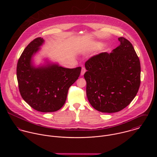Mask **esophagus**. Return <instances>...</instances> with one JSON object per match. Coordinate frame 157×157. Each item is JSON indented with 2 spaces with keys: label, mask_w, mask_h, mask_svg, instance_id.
<instances>
[{
  "label": "esophagus",
  "mask_w": 157,
  "mask_h": 157,
  "mask_svg": "<svg viewBox=\"0 0 157 157\" xmlns=\"http://www.w3.org/2000/svg\"><path fill=\"white\" fill-rule=\"evenodd\" d=\"M85 72H86V69H85V67H82V71H81L80 75H81L82 76H83V75L85 74Z\"/></svg>",
  "instance_id": "1"
}]
</instances>
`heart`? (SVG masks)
Wrapping results in <instances>:
<instances>
[{
    "label": "heart",
    "instance_id": "1",
    "mask_svg": "<svg viewBox=\"0 0 157 157\" xmlns=\"http://www.w3.org/2000/svg\"><path fill=\"white\" fill-rule=\"evenodd\" d=\"M101 46V44L99 43V42H96L95 44H94L93 45H91V48L92 49H95V48H99L100 46Z\"/></svg>",
    "mask_w": 157,
    "mask_h": 157
}]
</instances>
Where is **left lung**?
Masks as SVG:
<instances>
[{
    "label": "left lung",
    "instance_id": "left-lung-1",
    "mask_svg": "<svg viewBox=\"0 0 157 157\" xmlns=\"http://www.w3.org/2000/svg\"><path fill=\"white\" fill-rule=\"evenodd\" d=\"M120 45L110 54L102 52L85 63L86 95L98 111L118 112L128 106L140 85L141 67L131 43L119 37Z\"/></svg>",
    "mask_w": 157,
    "mask_h": 157
}]
</instances>
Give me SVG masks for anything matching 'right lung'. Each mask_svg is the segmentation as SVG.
Segmentation results:
<instances>
[{
	"label": "right lung",
	"mask_w": 157,
	"mask_h": 157,
	"mask_svg": "<svg viewBox=\"0 0 157 157\" xmlns=\"http://www.w3.org/2000/svg\"><path fill=\"white\" fill-rule=\"evenodd\" d=\"M45 40L38 37L23 51L17 65V78L23 99L33 109L42 112H55L65 104L69 87L78 79L82 67H60L45 59V63L36 66L33 57Z\"/></svg>",
	"instance_id": "add662e5"
}]
</instances>
